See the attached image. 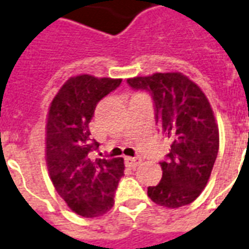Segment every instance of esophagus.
Returning <instances> with one entry per match:
<instances>
[{
    "label": "esophagus",
    "mask_w": 249,
    "mask_h": 249,
    "mask_svg": "<svg viewBox=\"0 0 249 249\" xmlns=\"http://www.w3.org/2000/svg\"><path fill=\"white\" fill-rule=\"evenodd\" d=\"M141 162V158L139 156L136 157H125V165L128 167H136Z\"/></svg>",
    "instance_id": "esophagus-1"
}]
</instances>
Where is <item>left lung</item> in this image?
Returning a JSON list of instances; mask_svg holds the SVG:
<instances>
[{
    "label": "left lung",
    "mask_w": 249,
    "mask_h": 249,
    "mask_svg": "<svg viewBox=\"0 0 249 249\" xmlns=\"http://www.w3.org/2000/svg\"><path fill=\"white\" fill-rule=\"evenodd\" d=\"M126 83L150 95L156 124L171 141L170 153L160 162L161 182L149 186V198L169 209L190 204L207 185L219 150L218 126L207 97L179 72L137 76Z\"/></svg>",
    "instance_id": "left-lung-1"
}]
</instances>
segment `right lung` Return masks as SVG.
<instances>
[{
    "label": "right lung",
    "instance_id": "obj_1",
    "mask_svg": "<svg viewBox=\"0 0 249 249\" xmlns=\"http://www.w3.org/2000/svg\"><path fill=\"white\" fill-rule=\"evenodd\" d=\"M121 84V79L79 75L64 83L51 103L46 125V161L51 181L70 209L96 218L115 204L124 176L123 158H96L100 143L91 139L97 103Z\"/></svg>",
    "mask_w": 249,
    "mask_h": 249
}]
</instances>
